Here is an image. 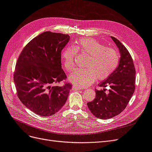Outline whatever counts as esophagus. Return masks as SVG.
Here are the masks:
<instances>
[{
  "label": "esophagus",
  "instance_id": "obj_1",
  "mask_svg": "<svg viewBox=\"0 0 152 152\" xmlns=\"http://www.w3.org/2000/svg\"><path fill=\"white\" fill-rule=\"evenodd\" d=\"M73 89L75 90H83L85 88L84 87H77V86H73Z\"/></svg>",
  "mask_w": 152,
  "mask_h": 152
}]
</instances>
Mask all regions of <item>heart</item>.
Listing matches in <instances>:
<instances>
[{
    "label": "heart",
    "instance_id": "obj_1",
    "mask_svg": "<svg viewBox=\"0 0 152 152\" xmlns=\"http://www.w3.org/2000/svg\"><path fill=\"white\" fill-rule=\"evenodd\" d=\"M86 55L83 68L78 69L70 77V80L79 87L88 86L95 80L108 78L117 68L120 57L116 50L105 47L98 41L91 38H81L73 46L64 48L61 58L65 70L71 72L75 68L77 54Z\"/></svg>",
    "mask_w": 152,
    "mask_h": 152
}]
</instances>
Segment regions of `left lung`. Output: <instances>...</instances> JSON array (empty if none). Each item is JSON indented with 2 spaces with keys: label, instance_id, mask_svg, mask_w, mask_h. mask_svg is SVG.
<instances>
[{
  "label": "left lung",
  "instance_id": "8db88e82",
  "mask_svg": "<svg viewBox=\"0 0 152 152\" xmlns=\"http://www.w3.org/2000/svg\"><path fill=\"white\" fill-rule=\"evenodd\" d=\"M121 54L119 64L111 75L99 84L110 89L96 90V98L87 103L91 112L101 119L111 118L126 108L135 90L136 70L132 58L126 48L115 37H110Z\"/></svg>",
  "mask_w": 152,
  "mask_h": 152
}]
</instances>
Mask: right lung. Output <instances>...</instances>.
<instances>
[{"label": "right lung", "mask_w": 152, "mask_h": 152, "mask_svg": "<svg viewBox=\"0 0 152 152\" xmlns=\"http://www.w3.org/2000/svg\"><path fill=\"white\" fill-rule=\"evenodd\" d=\"M70 36L45 31L32 39L22 50L14 73L18 97L40 116L54 115L65 104L72 85L56 84L65 80L61 53Z\"/></svg>", "instance_id": "1"}]
</instances>
